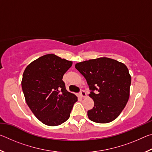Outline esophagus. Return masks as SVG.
<instances>
[{"label": "esophagus", "mask_w": 152, "mask_h": 152, "mask_svg": "<svg viewBox=\"0 0 152 152\" xmlns=\"http://www.w3.org/2000/svg\"><path fill=\"white\" fill-rule=\"evenodd\" d=\"M80 96L83 98L86 96V93L85 92V91H83V90H82V91L80 92Z\"/></svg>", "instance_id": "34e87169"}]
</instances>
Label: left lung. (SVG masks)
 <instances>
[{"mask_svg":"<svg viewBox=\"0 0 152 152\" xmlns=\"http://www.w3.org/2000/svg\"><path fill=\"white\" fill-rule=\"evenodd\" d=\"M76 70L86 80L94 107L88 110L90 120L99 123L113 121L119 116L129 98L132 77L124 64L109 58L77 63ZM94 90L98 92L95 94Z\"/></svg>","mask_w":152,"mask_h":152,"instance_id":"1","label":"left lung"}]
</instances>
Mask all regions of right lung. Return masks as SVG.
Masks as SVG:
<instances>
[{
	"label": "right lung",
	"mask_w": 152,
	"mask_h": 152,
	"mask_svg": "<svg viewBox=\"0 0 152 152\" xmlns=\"http://www.w3.org/2000/svg\"><path fill=\"white\" fill-rule=\"evenodd\" d=\"M72 61L55 54H46L32 61L23 74L25 101L43 124L57 126L69 119L78 98L66 89L63 76Z\"/></svg>",
	"instance_id": "obj_1"
}]
</instances>
